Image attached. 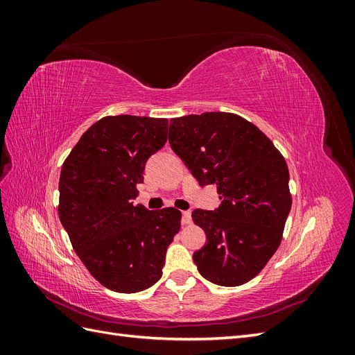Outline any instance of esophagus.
Returning a JSON list of instances; mask_svg holds the SVG:
<instances>
[{"label": "esophagus", "instance_id": "1", "mask_svg": "<svg viewBox=\"0 0 355 355\" xmlns=\"http://www.w3.org/2000/svg\"><path fill=\"white\" fill-rule=\"evenodd\" d=\"M191 222H192L191 211H182V223H184V225H189Z\"/></svg>", "mask_w": 355, "mask_h": 355}]
</instances>
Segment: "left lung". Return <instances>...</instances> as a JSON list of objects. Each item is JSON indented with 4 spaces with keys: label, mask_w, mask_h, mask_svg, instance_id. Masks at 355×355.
Here are the masks:
<instances>
[{
    "label": "left lung",
    "mask_w": 355,
    "mask_h": 355,
    "mask_svg": "<svg viewBox=\"0 0 355 355\" xmlns=\"http://www.w3.org/2000/svg\"><path fill=\"white\" fill-rule=\"evenodd\" d=\"M168 142L200 185H216L222 200L214 211H192L207 237L192 256L198 272L227 287L250 282L277 252L292 207L284 157L231 112L171 118Z\"/></svg>",
    "instance_id": "obj_1"
}]
</instances>
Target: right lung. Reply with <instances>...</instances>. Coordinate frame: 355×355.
Here are the masks:
<instances>
[{
    "label": "right lung",
    "mask_w": 355,
    "mask_h": 355,
    "mask_svg": "<svg viewBox=\"0 0 355 355\" xmlns=\"http://www.w3.org/2000/svg\"><path fill=\"white\" fill-rule=\"evenodd\" d=\"M167 130V118L103 116L63 161L60 222L89 272L118 293L142 292L159 280L180 230L178 209L133 204L146 159L164 146Z\"/></svg>",
    "instance_id": "1"
}]
</instances>
